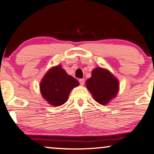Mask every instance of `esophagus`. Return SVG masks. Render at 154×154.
<instances>
[{
    "label": "esophagus",
    "instance_id": "esophagus-1",
    "mask_svg": "<svg viewBox=\"0 0 154 154\" xmlns=\"http://www.w3.org/2000/svg\"><path fill=\"white\" fill-rule=\"evenodd\" d=\"M79 84H81V85L83 86L84 84V82H85V81H84V79H80L79 80Z\"/></svg>",
    "mask_w": 154,
    "mask_h": 154
}]
</instances>
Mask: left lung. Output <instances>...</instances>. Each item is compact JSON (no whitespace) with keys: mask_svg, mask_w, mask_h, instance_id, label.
Here are the masks:
<instances>
[{"mask_svg":"<svg viewBox=\"0 0 154 154\" xmlns=\"http://www.w3.org/2000/svg\"><path fill=\"white\" fill-rule=\"evenodd\" d=\"M86 87L95 100L105 105L116 96L119 88L118 79L109 70L102 68H95L91 77L86 80Z\"/></svg>","mask_w":154,"mask_h":154,"instance_id":"obj_1","label":"left lung"}]
</instances>
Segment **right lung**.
I'll return each instance as SVG.
<instances>
[{"instance_id": "1", "label": "right lung", "mask_w": 154, "mask_h": 154, "mask_svg": "<svg viewBox=\"0 0 154 154\" xmlns=\"http://www.w3.org/2000/svg\"><path fill=\"white\" fill-rule=\"evenodd\" d=\"M78 85L79 82L58 65L48 70L40 82V88L47 103L58 107L66 103L71 91Z\"/></svg>"}]
</instances>
